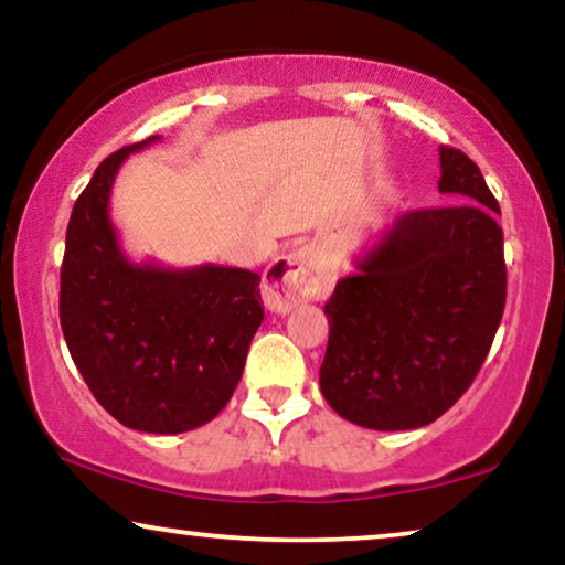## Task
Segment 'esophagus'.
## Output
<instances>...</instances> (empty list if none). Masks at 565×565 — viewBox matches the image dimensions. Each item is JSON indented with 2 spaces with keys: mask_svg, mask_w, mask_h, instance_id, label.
Returning a JSON list of instances; mask_svg holds the SVG:
<instances>
[{
  "mask_svg": "<svg viewBox=\"0 0 565 565\" xmlns=\"http://www.w3.org/2000/svg\"><path fill=\"white\" fill-rule=\"evenodd\" d=\"M334 288V275L308 249L285 254L267 267L262 296L269 311L288 313L303 300H321Z\"/></svg>",
  "mask_w": 565,
  "mask_h": 565,
  "instance_id": "1",
  "label": "esophagus"
}]
</instances>
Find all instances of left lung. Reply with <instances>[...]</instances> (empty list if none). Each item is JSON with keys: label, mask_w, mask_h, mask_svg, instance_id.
Instances as JSON below:
<instances>
[{"label": "left lung", "mask_w": 565, "mask_h": 565, "mask_svg": "<svg viewBox=\"0 0 565 565\" xmlns=\"http://www.w3.org/2000/svg\"><path fill=\"white\" fill-rule=\"evenodd\" d=\"M439 192L460 203L393 221L323 306L321 393L365 429L439 419L473 383L507 303L499 203L466 153L439 146Z\"/></svg>", "instance_id": "left-lung-1"}]
</instances>
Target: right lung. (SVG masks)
I'll return each instance as SVG.
<instances>
[{
	"label": "right lung",
	"instance_id": "obj_1",
	"mask_svg": "<svg viewBox=\"0 0 565 565\" xmlns=\"http://www.w3.org/2000/svg\"><path fill=\"white\" fill-rule=\"evenodd\" d=\"M115 151L76 198L61 265V329L92 396L122 427L180 435L215 419L242 381L265 308L259 275L203 265H136L110 221Z\"/></svg>",
	"mask_w": 565,
	"mask_h": 565
}]
</instances>
